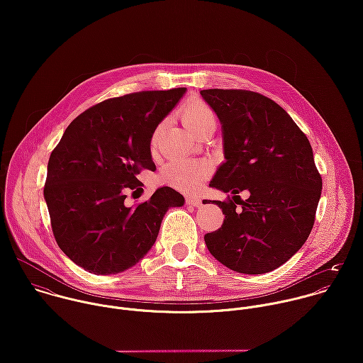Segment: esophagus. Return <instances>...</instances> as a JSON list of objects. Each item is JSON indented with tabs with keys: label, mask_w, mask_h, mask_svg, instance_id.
Returning a JSON list of instances; mask_svg holds the SVG:
<instances>
[{
	"label": "esophagus",
	"mask_w": 363,
	"mask_h": 363,
	"mask_svg": "<svg viewBox=\"0 0 363 363\" xmlns=\"http://www.w3.org/2000/svg\"><path fill=\"white\" fill-rule=\"evenodd\" d=\"M186 203L192 205V206H201L202 201L199 196H186Z\"/></svg>",
	"instance_id": "34e87169"
}]
</instances>
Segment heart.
<instances>
[{
    "label": "heart",
    "instance_id": "heart-1",
    "mask_svg": "<svg viewBox=\"0 0 363 363\" xmlns=\"http://www.w3.org/2000/svg\"><path fill=\"white\" fill-rule=\"evenodd\" d=\"M182 121L185 126L195 135L210 125H216V113L210 105L202 99H191L182 108ZM161 126L155 130L152 136V143H157ZM208 165L202 161L195 160H172L165 165L161 174L162 182L169 186L184 191L194 192L196 191L203 179L208 177Z\"/></svg>",
    "mask_w": 363,
    "mask_h": 363
}]
</instances>
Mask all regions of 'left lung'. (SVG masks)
Segmentation results:
<instances>
[{"label": "left lung", "instance_id": "8db88e82", "mask_svg": "<svg viewBox=\"0 0 363 363\" xmlns=\"http://www.w3.org/2000/svg\"><path fill=\"white\" fill-rule=\"evenodd\" d=\"M201 96L220 118L227 160L210 185L234 195L214 201L225 218L203 235L205 244L234 272L269 273L293 257L313 228L322 177L312 146L290 115L260 93L206 89ZM242 190L247 200L238 195Z\"/></svg>", "mask_w": 363, "mask_h": 363}]
</instances>
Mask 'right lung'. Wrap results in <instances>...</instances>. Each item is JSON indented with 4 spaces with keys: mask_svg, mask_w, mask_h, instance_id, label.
Returning a JSON list of instances; mask_svg holds the SVG:
<instances>
[{
    "mask_svg": "<svg viewBox=\"0 0 363 363\" xmlns=\"http://www.w3.org/2000/svg\"><path fill=\"white\" fill-rule=\"evenodd\" d=\"M185 87L106 99L79 115L50 155L44 198L53 235L73 263L93 274L133 267L158 237L169 206L184 196L169 186L126 206L142 192L138 175L153 171L150 139Z\"/></svg>",
    "mask_w": 363,
    "mask_h": 363,
    "instance_id": "add662e5",
    "label": "right lung"
}]
</instances>
